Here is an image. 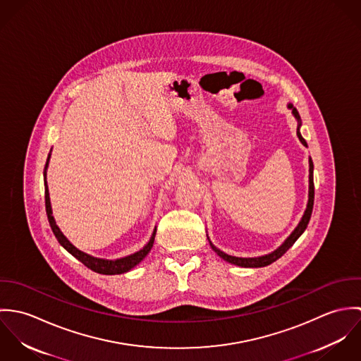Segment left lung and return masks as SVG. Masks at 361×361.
Wrapping results in <instances>:
<instances>
[{
    "label": "left lung",
    "instance_id": "8db88e82",
    "mask_svg": "<svg viewBox=\"0 0 361 361\" xmlns=\"http://www.w3.org/2000/svg\"><path fill=\"white\" fill-rule=\"evenodd\" d=\"M288 108L292 109V114L293 116L296 118L298 121V137L299 140L302 142L303 146L307 147V143L306 140L303 139L302 133H300V126H302V119H300V115L298 112V109L292 105V104H288ZM312 172H314V165H312V161H311V157H309V202H307V207L305 209V214L300 219V222L298 224V226L293 229V232L285 239V242L278 247L275 249L274 252L268 253V255H264V256H258V257H235V256H229L226 253H224L222 250H219L218 247H215L212 245V242L209 240V238L207 236L208 242H209V246L211 249L222 258L225 259L226 262H231V264H235V265H239V267H243V268H259V267H267L269 264H272L274 261H276L278 258L282 257L292 246L293 243L302 236V233L306 231L307 225H309L310 216H311V212H312V206H314V178H312Z\"/></svg>",
    "mask_w": 361,
    "mask_h": 361
}]
</instances>
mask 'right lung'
Listing matches in <instances>:
<instances>
[{"label": "right lung", "instance_id": "right-lung-1", "mask_svg": "<svg viewBox=\"0 0 361 361\" xmlns=\"http://www.w3.org/2000/svg\"><path fill=\"white\" fill-rule=\"evenodd\" d=\"M50 157H51V152L47 158L46 166H44V189H46V211H47V216H49V222L51 226L52 232L56 238V240L59 242V245L68 252L71 253L75 258H78L82 264H85L87 268H90L92 271L97 272V274H103V275H116V274H125L128 271H130L132 268H135L139 262L143 261V258L146 257L153 245H154L155 232L157 228H154L150 240L145 245L143 249H140L139 252L129 255L126 257L116 258V259H106V258H99L87 255L82 250H79L78 247H75L68 239L66 236L61 232V229L58 228L54 216H52L51 202H50V193H49V185H47V168H49V162H50Z\"/></svg>", "mask_w": 361, "mask_h": 361}]
</instances>
